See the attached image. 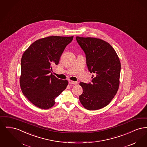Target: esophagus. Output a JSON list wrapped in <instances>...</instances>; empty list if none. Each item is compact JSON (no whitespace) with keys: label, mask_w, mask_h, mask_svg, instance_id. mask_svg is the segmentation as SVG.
Wrapping results in <instances>:
<instances>
[{"label":"esophagus","mask_w":147,"mask_h":147,"mask_svg":"<svg viewBox=\"0 0 147 147\" xmlns=\"http://www.w3.org/2000/svg\"><path fill=\"white\" fill-rule=\"evenodd\" d=\"M77 82H74V81H72V80H69V84H74V85H76L77 84Z\"/></svg>","instance_id":"1"}]
</instances>
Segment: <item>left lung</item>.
<instances>
[{
  "label": "left lung",
  "mask_w": 147,
  "mask_h": 147,
  "mask_svg": "<svg viewBox=\"0 0 147 147\" xmlns=\"http://www.w3.org/2000/svg\"><path fill=\"white\" fill-rule=\"evenodd\" d=\"M76 39L85 53L88 70L94 73L91 83L79 84L83 90L79 100L86 109L97 110L109 105L118 91L121 63L108 42L94 37Z\"/></svg>",
  "instance_id": "8db88e82"
}]
</instances>
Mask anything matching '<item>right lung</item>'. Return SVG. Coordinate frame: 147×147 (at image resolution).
I'll return each instance as SVG.
<instances>
[{
  "label": "right lung",
  "instance_id": "right-lung-1",
  "mask_svg": "<svg viewBox=\"0 0 147 147\" xmlns=\"http://www.w3.org/2000/svg\"><path fill=\"white\" fill-rule=\"evenodd\" d=\"M73 36H52L36 40L22 56L20 84L26 98L34 105L47 110L55 104V98L66 89L67 80L49 73L59 63L65 47Z\"/></svg>",
  "mask_w": 147,
  "mask_h": 147
}]
</instances>
